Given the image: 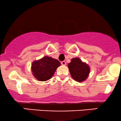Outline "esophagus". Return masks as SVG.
I'll use <instances>...</instances> for the list:
<instances>
[{
  "instance_id": "obj_1",
  "label": "esophagus",
  "mask_w": 121,
  "mask_h": 121,
  "mask_svg": "<svg viewBox=\"0 0 121 121\" xmlns=\"http://www.w3.org/2000/svg\"><path fill=\"white\" fill-rule=\"evenodd\" d=\"M61 64L63 65H66V62L65 61H61Z\"/></svg>"
}]
</instances>
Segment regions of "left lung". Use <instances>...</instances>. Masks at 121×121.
<instances>
[{
	"label": "left lung",
	"instance_id": "8db88e82",
	"mask_svg": "<svg viewBox=\"0 0 121 121\" xmlns=\"http://www.w3.org/2000/svg\"><path fill=\"white\" fill-rule=\"evenodd\" d=\"M68 66L71 77L77 82H83L88 77L90 73L89 66L82 61L80 58H73Z\"/></svg>",
	"mask_w": 121,
	"mask_h": 121
}]
</instances>
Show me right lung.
<instances>
[{
	"label": "right lung",
	"instance_id": "right-lung-1",
	"mask_svg": "<svg viewBox=\"0 0 121 121\" xmlns=\"http://www.w3.org/2000/svg\"><path fill=\"white\" fill-rule=\"evenodd\" d=\"M60 63L56 59L44 56L38 60L34 61L31 69L33 75L39 81H46L53 76Z\"/></svg>",
	"mask_w": 121,
	"mask_h": 121
}]
</instances>
